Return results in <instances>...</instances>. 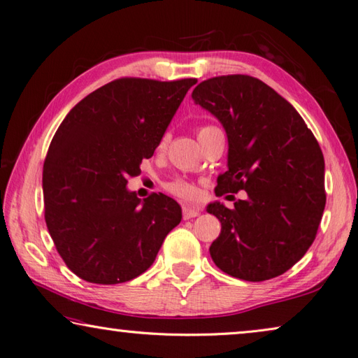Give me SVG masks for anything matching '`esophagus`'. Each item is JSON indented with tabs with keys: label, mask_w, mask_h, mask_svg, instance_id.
Returning a JSON list of instances; mask_svg holds the SVG:
<instances>
[{
	"label": "esophagus",
	"mask_w": 358,
	"mask_h": 358,
	"mask_svg": "<svg viewBox=\"0 0 358 358\" xmlns=\"http://www.w3.org/2000/svg\"><path fill=\"white\" fill-rule=\"evenodd\" d=\"M198 215H199L198 207H192V206H187V204L182 206V218H185V220L195 218V217H198Z\"/></svg>",
	"instance_id": "esophagus-1"
}]
</instances>
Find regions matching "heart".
<instances>
[{
	"instance_id": "1",
	"label": "heart",
	"mask_w": 358,
	"mask_h": 358,
	"mask_svg": "<svg viewBox=\"0 0 358 358\" xmlns=\"http://www.w3.org/2000/svg\"><path fill=\"white\" fill-rule=\"evenodd\" d=\"M206 128H210V127H204L199 131H203ZM164 146H166V137H163L162 141H160V145H159L160 151H162V149H164ZM164 189L168 190L171 195H176V196L182 198V199H195L198 196L196 186L192 185L190 181L182 180V178H173L171 181H168L164 185Z\"/></svg>"
}]
</instances>
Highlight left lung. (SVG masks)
<instances>
[{
    "mask_svg": "<svg viewBox=\"0 0 358 358\" xmlns=\"http://www.w3.org/2000/svg\"><path fill=\"white\" fill-rule=\"evenodd\" d=\"M192 99L222 123L229 140V169L215 194L248 195L234 209L218 201L207 206L221 222L209 248L212 259L243 280L280 276L311 247L325 209V160L317 140L292 103L247 74L203 80Z\"/></svg>",
    "mask_w": 358,
    "mask_h": 358,
    "instance_id": "1",
    "label": "left lung"
}]
</instances>
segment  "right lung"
I'll use <instances>...</instances> for the list:
<instances>
[{"label":"right lung","mask_w":358,"mask_h":358,"mask_svg":"<svg viewBox=\"0 0 358 358\" xmlns=\"http://www.w3.org/2000/svg\"><path fill=\"white\" fill-rule=\"evenodd\" d=\"M196 79L122 78L73 108L50 143L43 171L44 217L65 265L91 284L145 273L181 207L163 194L141 201L127 189L151 159Z\"/></svg>","instance_id":"obj_1"}]
</instances>
